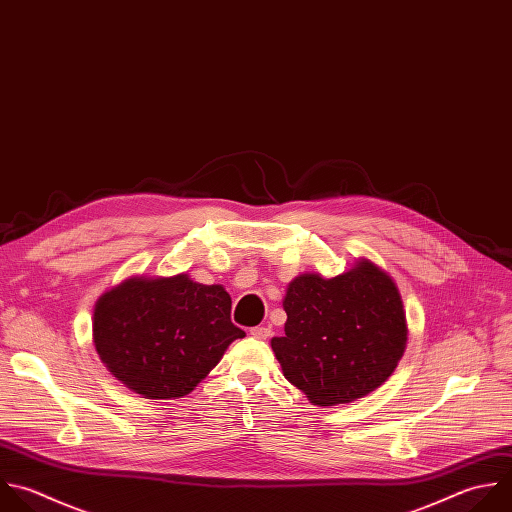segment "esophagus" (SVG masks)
<instances>
[{"label": "esophagus", "instance_id": "34e87169", "mask_svg": "<svg viewBox=\"0 0 512 512\" xmlns=\"http://www.w3.org/2000/svg\"><path fill=\"white\" fill-rule=\"evenodd\" d=\"M270 334H272V330L268 326H254V328H250V336H254L258 340H266Z\"/></svg>", "mask_w": 512, "mask_h": 512}]
</instances>
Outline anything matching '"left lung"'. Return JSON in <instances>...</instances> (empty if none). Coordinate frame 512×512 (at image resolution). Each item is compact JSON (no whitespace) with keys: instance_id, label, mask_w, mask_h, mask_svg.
Here are the masks:
<instances>
[{"instance_id":"obj_1","label":"left lung","mask_w":512,"mask_h":512,"mask_svg":"<svg viewBox=\"0 0 512 512\" xmlns=\"http://www.w3.org/2000/svg\"><path fill=\"white\" fill-rule=\"evenodd\" d=\"M284 336L272 350L284 376L320 406L378 388L406 344V316L392 278L370 262L336 278L304 274L284 298Z\"/></svg>"}]
</instances>
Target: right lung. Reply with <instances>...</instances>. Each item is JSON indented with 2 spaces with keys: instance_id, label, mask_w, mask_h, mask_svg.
<instances>
[{
  "instance_id": "1",
  "label": "right lung",
  "mask_w": 512,
  "mask_h": 512,
  "mask_svg": "<svg viewBox=\"0 0 512 512\" xmlns=\"http://www.w3.org/2000/svg\"><path fill=\"white\" fill-rule=\"evenodd\" d=\"M232 298L186 274L132 278L106 292L94 310V342L102 362L144 398H180L244 336L230 320Z\"/></svg>"
}]
</instances>
